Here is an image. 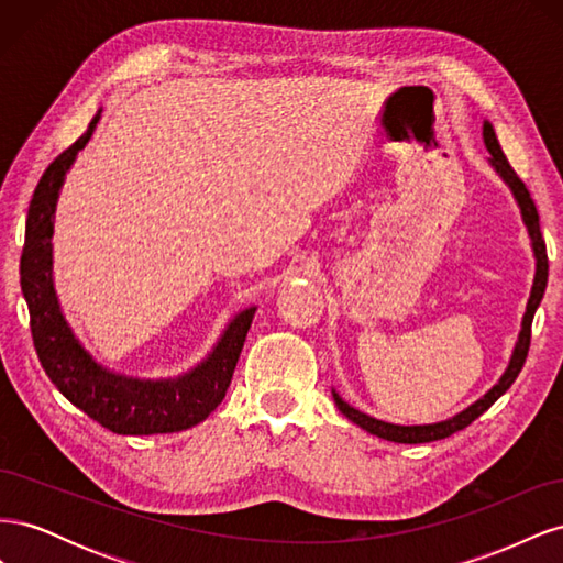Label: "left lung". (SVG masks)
Returning <instances> with one entry per match:
<instances>
[{
  "mask_svg": "<svg viewBox=\"0 0 563 563\" xmlns=\"http://www.w3.org/2000/svg\"><path fill=\"white\" fill-rule=\"evenodd\" d=\"M484 143H486V150L490 152V159H488L490 166L496 168V174L507 183L509 190H512V195L519 203V211H521V218H523V225L528 230V236H531V246H533V255H536V277H533L531 298H528L526 312H523V319H521V331H519V340H517L515 352H512V360H509L500 380L493 385L482 399H476L472 406L465 408V411H460L457 416H453L449 420L432 422V424H391V422L376 420V418H371L362 411H356L354 406H350L347 401L340 399L338 391L333 389L335 406L340 408V411H343L345 418H350L352 422L360 424L362 430L376 434L380 439H387V441H397V444H428V441L446 439L457 430H465L472 420H476L484 411H488V408L496 404L509 389V385L517 380L519 371L523 368V362H526L528 345H531L533 314H536L538 305L544 296V286H548V249H544V240H542V232H540V218H538L536 203L531 199V192L526 190V185L521 183V178L515 174V168L509 166L507 157L503 155L500 143L496 139V131H493L490 122H484Z\"/></svg>",
  "mask_w": 563,
  "mask_h": 563,
  "instance_id": "obj_1",
  "label": "left lung"
}]
</instances>
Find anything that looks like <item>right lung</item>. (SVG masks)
Wrapping results in <instances>:
<instances>
[{
	"instance_id": "1",
	"label": "right lung",
	"mask_w": 563,
	"mask_h": 563,
	"mask_svg": "<svg viewBox=\"0 0 563 563\" xmlns=\"http://www.w3.org/2000/svg\"><path fill=\"white\" fill-rule=\"evenodd\" d=\"M98 110L87 133L48 164L32 195L21 255V288L30 310V329L42 368L60 395L114 434H166L195 428L225 399L255 308L236 314L213 352L178 378H129L98 364L81 347L60 312L54 288V213L65 174L79 150L87 147L100 119Z\"/></svg>"
}]
</instances>
